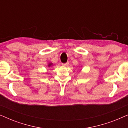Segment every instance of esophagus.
Masks as SVG:
<instances>
[{
	"label": "esophagus",
	"instance_id": "1",
	"mask_svg": "<svg viewBox=\"0 0 128 128\" xmlns=\"http://www.w3.org/2000/svg\"><path fill=\"white\" fill-rule=\"evenodd\" d=\"M68 64H69V63L67 62V63H65V64H62V65L64 66H67L68 65Z\"/></svg>",
	"mask_w": 128,
	"mask_h": 128
}]
</instances>
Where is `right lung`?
Returning <instances> with one entry per match:
<instances>
[{
	"label": "right lung",
	"instance_id": "1",
	"mask_svg": "<svg viewBox=\"0 0 128 128\" xmlns=\"http://www.w3.org/2000/svg\"><path fill=\"white\" fill-rule=\"evenodd\" d=\"M51 65H52V63H50V64H48V66H49V67H50V66Z\"/></svg>",
	"mask_w": 128,
	"mask_h": 128
}]
</instances>
